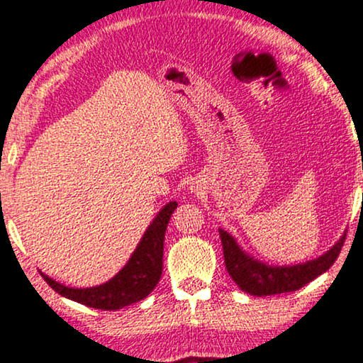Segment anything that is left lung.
I'll list each match as a JSON object with an SVG mask.
<instances>
[{
  "instance_id": "8db88e82",
  "label": "left lung",
  "mask_w": 363,
  "mask_h": 363,
  "mask_svg": "<svg viewBox=\"0 0 363 363\" xmlns=\"http://www.w3.org/2000/svg\"><path fill=\"white\" fill-rule=\"evenodd\" d=\"M220 238L221 245H223L225 265L231 279L247 294L262 298V296L298 291L308 282L314 281L318 276H321L323 272H326L338 259L347 235H343L338 240V243L325 255H321L320 259L306 262V264L292 265V267H269L262 262L253 260L223 230H220Z\"/></svg>"
}]
</instances>
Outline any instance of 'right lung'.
<instances>
[{"instance_id":"add662e5","label":"right lung","mask_w":363,"mask_h":363,"mask_svg":"<svg viewBox=\"0 0 363 363\" xmlns=\"http://www.w3.org/2000/svg\"><path fill=\"white\" fill-rule=\"evenodd\" d=\"M176 208L177 203L172 201L157 215L154 223L148 226L143 238L140 240L137 250L133 252L128 264L106 284L89 287V289H72V287L55 282L45 274H42V277L60 296L94 309L116 311V309L138 303L154 291L162 276L165 230H167L170 215Z\"/></svg>"}]
</instances>
